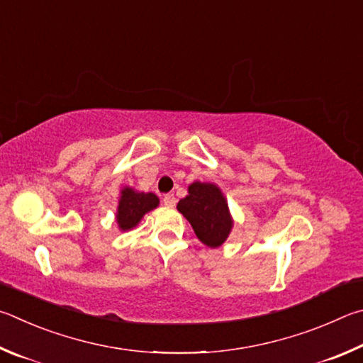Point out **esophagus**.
I'll list each match as a JSON object with an SVG mask.
<instances>
[{
	"label": "esophagus",
	"instance_id": "esophagus-1",
	"mask_svg": "<svg viewBox=\"0 0 363 363\" xmlns=\"http://www.w3.org/2000/svg\"><path fill=\"white\" fill-rule=\"evenodd\" d=\"M162 202H164L165 207H174L177 204V199H175L174 194H165Z\"/></svg>",
	"mask_w": 363,
	"mask_h": 363
}]
</instances>
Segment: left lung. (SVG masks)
Returning a JSON list of instances; mask_svg holds the SVG:
<instances>
[{"mask_svg": "<svg viewBox=\"0 0 363 363\" xmlns=\"http://www.w3.org/2000/svg\"><path fill=\"white\" fill-rule=\"evenodd\" d=\"M177 208L207 247L217 249L230 236L233 228L230 207L215 183H191L188 186V196L178 202Z\"/></svg>", "mask_w": 363, "mask_h": 363, "instance_id": "left-lung-1", "label": "left lung"}]
</instances>
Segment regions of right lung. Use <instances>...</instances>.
Here are the masks:
<instances>
[{"label":"right lung","instance_id":"right-lung-1","mask_svg":"<svg viewBox=\"0 0 363 363\" xmlns=\"http://www.w3.org/2000/svg\"><path fill=\"white\" fill-rule=\"evenodd\" d=\"M159 206V198L152 193H140L133 188L121 189L116 221L121 231H129L135 228L145 213Z\"/></svg>","mask_w":363,"mask_h":363}]
</instances>
